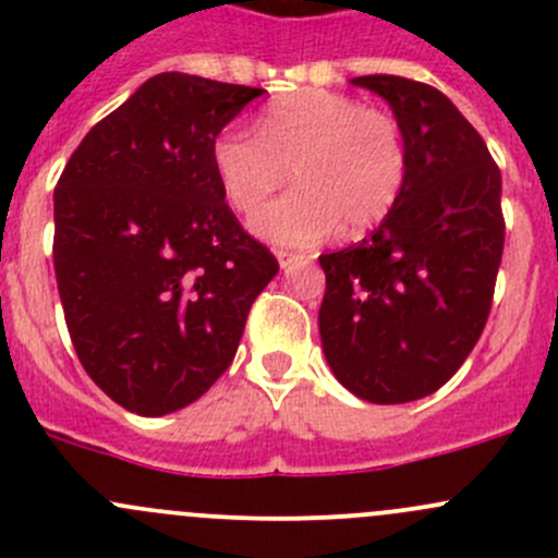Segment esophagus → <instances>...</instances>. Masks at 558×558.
Returning <instances> with one entry per match:
<instances>
[{"label": "esophagus", "instance_id": "esophagus-1", "mask_svg": "<svg viewBox=\"0 0 558 558\" xmlns=\"http://www.w3.org/2000/svg\"><path fill=\"white\" fill-rule=\"evenodd\" d=\"M302 258H305V256H302V253H291V251H283V247H280V251H278V262H280V267H283V269H289L291 264L302 262Z\"/></svg>", "mask_w": 558, "mask_h": 558}]
</instances>
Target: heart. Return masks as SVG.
<instances>
[{
    "label": "heart",
    "mask_w": 558,
    "mask_h": 558,
    "mask_svg": "<svg viewBox=\"0 0 558 558\" xmlns=\"http://www.w3.org/2000/svg\"><path fill=\"white\" fill-rule=\"evenodd\" d=\"M213 165L234 210L253 213L289 180L296 189L253 218L269 243L313 245L342 223L345 234L378 227L408 180L402 126L386 110L335 92H300L258 118V132L227 126Z\"/></svg>",
    "instance_id": "b5f03b06"
}]
</instances>
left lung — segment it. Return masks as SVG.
I'll return each instance as SVG.
<instances>
[{
	"mask_svg": "<svg viewBox=\"0 0 558 558\" xmlns=\"http://www.w3.org/2000/svg\"><path fill=\"white\" fill-rule=\"evenodd\" d=\"M351 83L391 105L408 180L373 234L318 256L320 342L348 391L402 404L451 380L481 340L505 247L502 174L442 92L399 75Z\"/></svg>",
	"mask_w": 558,
	"mask_h": 558,
	"instance_id": "left-lung-1",
	"label": "left lung"
}]
</instances>
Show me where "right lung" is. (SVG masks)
Returning <instances> with one entry per match:
<instances>
[{
  "instance_id": "right-lung-1",
  "label": "right lung",
  "mask_w": 558,
  "mask_h": 558,
  "mask_svg": "<svg viewBox=\"0 0 558 558\" xmlns=\"http://www.w3.org/2000/svg\"><path fill=\"white\" fill-rule=\"evenodd\" d=\"M262 88L161 72L83 137L53 191V267L88 378L137 415L232 364L278 258L240 227L213 143Z\"/></svg>"
}]
</instances>
